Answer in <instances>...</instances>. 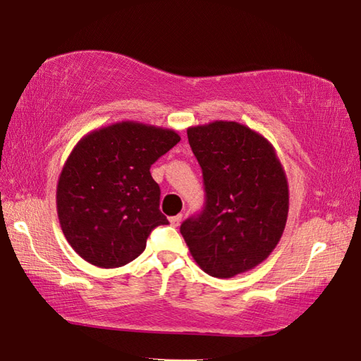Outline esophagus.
I'll return each instance as SVG.
<instances>
[{
    "label": "esophagus",
    "mask_w": 361,
    "mask_h": 361,
    "mask_svg": "<svg viewBox=\"0 0 361 361\" xmlns=\"http://www.w3.org/2000/svg\"><path fill=\"white\" fill-rule=\"evenodd\" d=\"M180 221H182V215L180 214L179 215H174V216H169V223H171L174 228H178L179 224H180Z\"/></svg>",
    "instance_id": "1"
}]
</instances>
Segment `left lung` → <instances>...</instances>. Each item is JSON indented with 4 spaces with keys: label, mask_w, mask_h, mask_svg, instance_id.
Listing matches in <instances>:
<instances>
[{
    "label": "left lung",
    "mask_w": 361,
    "mask_h": 361,
    "mask_svg": "<svg viewBox=\"0 0 361 361\" xmlns=\"http://www.w3.org/2000/svg\"><path fill=\"white\" fill-rule=\"evenodd\" d=\"M202 169L206 206L180 224L193 259L215 278H233L269 257L289 212V187L274 146L234 121L188 127Z\"/></svg>",
    "instance_id": "left-lung-1"
}]
</instances>
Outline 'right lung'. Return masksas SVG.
<instances>
[{"mask_svg": "<svg viewBox=\"0 0 361 361\" xmlns=\"http://www.w3.org/2000/svg\"><path fill=\"white\" fill-rule=\"evenodd\" d=\"M179 141L171 128L122 121L77 142L56 187L59 224L75 253L116 269L145 251L151 231L168 224L149 169Z\"/></svg>", "mask_w": 361, "mask_h": 361, "instance_id": "obj_1", "label": "right lung"}]
</instances>
